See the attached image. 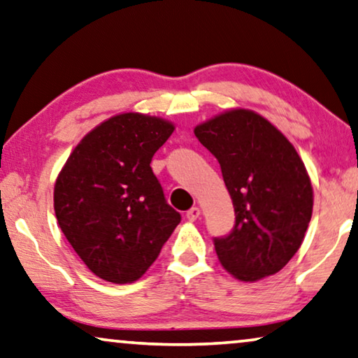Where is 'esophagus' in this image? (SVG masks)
<instances>
[{"instance_id": "esophagus-1", "label": "esophagus", "mask_w": 358, "mask_h": 358, "mask_svg": "<svg viewBox=\"0 0 358 358\" xmlns=\"http://www.w3.org/2000/svg\"><path fill=\"white\" fill-rule=\"evenodd\" d=\"M199 215H201V209L199 207H191V209L186 212V218H188L189 222H194V220H197V218H199Z\"/></svg>"}]
</instances>
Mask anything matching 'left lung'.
Here are the masks:
<instances>
[{
	"label": "left lung",
	"instance_id": "1",
	"mask_svg": "<svg viewBox=\"0 0 358 358\" xmlns=\"http://www.w3.org/2000/svg\"><path fill=\"white\" fill-rule=\"evenodd\" d=\"M194 135L220 164L236 222L213 239L218 260L239 281L275 275L306 236L313 189L294 146L265 117L231 109L197 125Z\"/></svg>",
	"mask_w": 358,
	"mask_h": 358
}]
</instances>
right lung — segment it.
<instances>
[{"label":"right lung","instance_id":"right-lung-1","mask_svg":"<svg viewBox=\"0 0 358 358\" xmlns=\"http://www.w3.org/2000/svg\"><path fill=\"white\" fill-rule=\"evenodd\" d=\"M173 130L161 117L114 115L82 138L57 175V223L99 278L115 285L141 278L180 223L151 169Z\"/></svg>","mask_w":358,"mask_h":358}]
</instances>
